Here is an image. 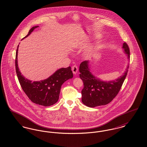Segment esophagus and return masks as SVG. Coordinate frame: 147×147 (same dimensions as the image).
<instances>
[{
	"label": "esophagus",
	"instance_id": "esophagus-1",
	"mask_svg": "<svg viewBox=\"0 0 147 147\" xmlns=\"http://www.w3.org/2000/svg\"><path fill=\"white\" fill-rule=\"evenodd\" d=\"M71 70L73 71V73H74V74H76L77 72H78V67H77V65H73V67H72V68H71Z\"/></svg>",
	"mask_w": 147,
	"mask_h": 147
}]
</instances>
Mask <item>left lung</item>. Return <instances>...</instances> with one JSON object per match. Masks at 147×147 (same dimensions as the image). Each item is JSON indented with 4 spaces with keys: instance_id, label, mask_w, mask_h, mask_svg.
<instances>
[{
    "instance_id": "8db88e82",
    "label": "left lung",
    "mask_w": 147,
    "mask_h": 147,
    "mask_svg": "<svg viewBox=\"0 0 147 147\" xmlns=\"http://www.w3.org/2000/svg\"><path fill=\"white\" fill-rule=\"evenodd\" d=\"M122 48L129 59L130 51L127 43H123ZM88 61H84L79 67L80 77L84 83L82 101L84 105L90 107L107 105L118 94L125 80L129 67H127L125 73L119 78L106 82L96 79L91 74L88 68Z\"/></svg>"
}]
</instances>
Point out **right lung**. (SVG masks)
Returning <instances> with one entry per match:
<instances>
[{
	"label": "right lung",
	"mask_w": 147,
	"mask_h": 147,
	"mask_svg": "<svg viewBox=\"0 0 147 147\" xmlns=\"http://www.w3.org/2000/svg\"><path fill=\"white\" fill-rule=\"evenodd\" d=\"M37 27L35 26L31 28L28 34L24 38L28 36ZM18 46L16 52L15 69L23 91L29 99L36 104L49 106L56 104L59 98L62 85L66 80L73 77L71 67L59 69L47 79L39 82H32L24 77L18 68L17 61Z\"/></svg>",
	"instance_id": "obj_1"
}]
</instances>
